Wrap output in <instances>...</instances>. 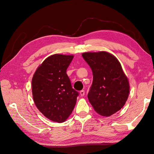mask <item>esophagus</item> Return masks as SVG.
I'll list each match as a JSON object with an SVG mask.
<instances>
[{
	"label": "esophagus",
	"instance_id": "1",
	"mask_svg": "<svg viewBox=\"0 0 154 154\" xmlns=\"http://www.w3.org/2000/svg\"><path fill=\"white\" fill-rule=\"evenodd\" d=\"M80 94L81 96H84V95H85V91H81L80 92Z\"/></svg>",
	"mask_w": 154,
	"mask_h": 154
}]
</instances>
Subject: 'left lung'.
<instances>
[{
	"instance_id": "left-lung-1",
	"label": "left lung",
	"mask_w": 154,
	"mask_h": 154,
	"mask_svg": "<svg viewBox=\"0 0 154 154\" xmlns=\"http://www.w3.org/2000/svg\"><path fill=\"white\" fill-rule=\"evenodd\" d=\"M82 57L93 74L88 101L101 116L114 114L125 105L130 91L128 80L121 63L114 55L105 51L84 53Z\"/></svg>"
}]
</instances>
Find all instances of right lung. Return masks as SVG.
<instances>
[{
    "label": "right lung",
    "mask_w": 154,
    "mask_h": 154,
    "mask_svg": "<svg viewBox=\"0 0 154 154\" xmlns=\"http://www.w3.org/2000/svg\"><path fill=\"white\" fill-rule=\"evenodd\" d=\"M73 55L53 54L36 69L32 79V93L38 109L49 119L62 123L71 115L78 92L72 88L66 73Z\"/></svg>",
    "instance_id": "obj_1"
}]
</instances>
